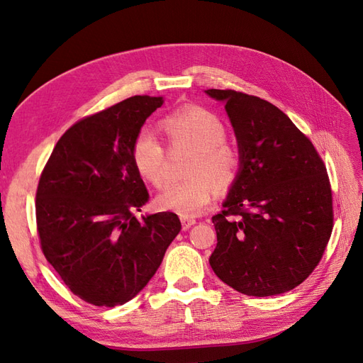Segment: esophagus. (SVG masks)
<instances>
[{
    "instance_id": "34e87169",
    "label": "esophagus",
    "mask_w": 363,
    "mask_h": 363,
    "mask_svg": "<svg viewBox=\"0 0 363 363\" xmlns=\"http://www.w3.org/2000/svg\"><path fill=\"white\" fill-rule=\"evenodd\" d=\"M181 225H182L184 230H187L194 225H196V220H194V218H181Z\"/></svg>"
}]
</instances>
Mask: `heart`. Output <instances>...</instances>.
I'll return each instance as SVG.
<instances>
[{
    "instance_id": "b5f03b06",
    "label": "heart",
    "mask_w": 363,
    "mask_h": 363,
    "mask_svg": "<svg viewBox=\"0 0 363 363\" xmlns=\"http://www.w3.org/2000/svg\"><path fill=\"white\" fill-rule=\"evenodd\" d=\"M172 145H187L195 150L186 181L169 184L157 196L159 209L191 218L203 213L217 194L215 182L223 190L237 179L240 157L228 145V129L217 113L201 106L177 109L160 123ZM133 164L146 182L162 187L165 182V148L150 129L138 130L130 146ZM214 182L212 183L211 181Z\"/></svg>"
}]
</instances>
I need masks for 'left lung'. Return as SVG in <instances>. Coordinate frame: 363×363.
Wrapping results in <instances>:
<instances>
[{
  "mask_svg": "<svg viewBox=\"0 0 363 363\" xmlns=\"http://www.w3.org/2000/svg\"><path fill=\"white\" fill-rule=\"evenodd\" d=\"M225 103L238 143L237 179L213 215L209 264L229 287L273 296L306 281L333 234V191L312 142L259 96L209 89Z\"/></svg>",
  "mask_w": 363,
  "mask_h": 363,
  "instance_id": "8db88e82",
  "label": "left lung"
}]
</instances>
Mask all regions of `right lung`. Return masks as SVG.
I'll use <instances>...</instances> for the list:
<instances>
[{"instance_id": "1", "label": "right lung", "mask_w": 363, "mask_h": 363, "mask_svg": "<svg viewBox=\"0 0 363 363\" xmlns=\"http://www.w3.org/2000/svg\"><path fill=\"white\" fill-rule=\"evenodd\" d=\"M162 104V96L137 95L76 121L54 146L38 181L42 251L89 304L115 307L133 299L181 230L173 212L135 218L150 195L130 146Z\"/></svg>"}]
</instances>
